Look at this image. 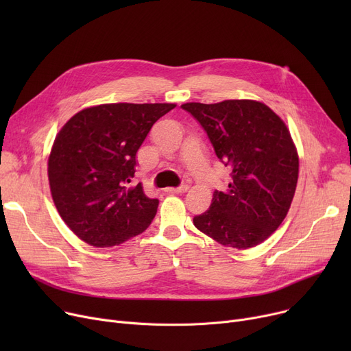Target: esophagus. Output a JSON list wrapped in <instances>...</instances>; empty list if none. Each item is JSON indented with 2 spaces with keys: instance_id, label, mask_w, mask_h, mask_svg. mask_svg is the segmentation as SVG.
Listing matches in <instances>:
<instances>
[{
  "instance_id": "esophagus-1",
  "label": "esophagus",
  "mask_w": 351,
  "mask_h": 351,
  "mask_svg": "<svg viewBox=\"0 0 351 351\" xmlns=\"http://www.w3.org/2000/svg\"><path fill=\"white\" fill-rule=\"evenodd\" d=\"M165 192L166 193H185V192H188V185H182L179 188H166Z\"/></svg>"
}]
</instances>
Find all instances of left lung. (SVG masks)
Segmentation results:
<instances>
[{
	"label": "left lung",
	"mask_w": 351,
	"mask_h": 351,
	"mask_svg": "<svg viewBox=\"0 0 351 351\" xmlns=\"http://www.w3.org/2000/svg\"><path fill=\"white\" fill-rule=\"evenodd\" d=\"M217 158L230 169L226 191H215L195 226L226 247L265 242L285 220L296 192L299 155L285 121L263 102L226 99L188 102Z\"/></svg>",
	"instance_id": "left-lung-1"
}]
</instances>
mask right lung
Segmentation results:
<instances>
[{
    "label": "right lung",
    "instance_id": "right-lung-1",
    "mask_svg": "<svg viewBox=\"0 0 351 351\" xmlns=\"http://www.w3.org/2000/svg\"><path fill=\"white\" fill-rule=\"evenodd\" d=\"M176 104H102L73 115L48 158L53 205L66 226L95 247L118 246L145 232L159 200L143 193L136 152L152 125Z\"/></svg>",
    "mask_w": 351,
    "mask_h": 351
}]
</instances>
